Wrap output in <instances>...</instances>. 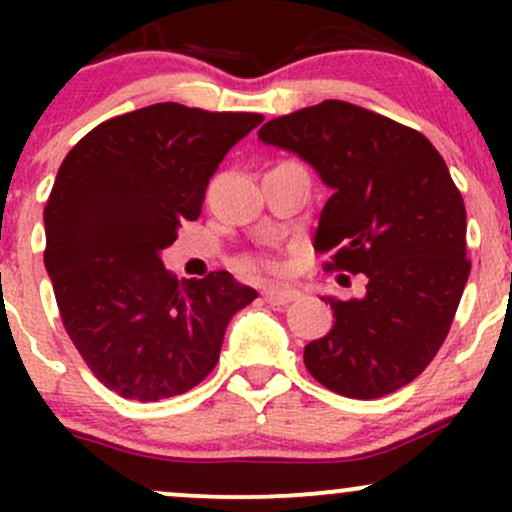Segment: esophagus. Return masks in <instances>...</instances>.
Returning a JSON list of instances; mask_svg holds the SVG:
<instances>
[{
    "mask_svg": "<svg viewBox=\"0 0 512 512\" xmlns=\"http://www.w3.org/2000/svg\"><path fill=\"white\" fill-rule=\"evenodd\" d=\"M262 298L269 305H289L293 301H298L301 293L296 289H289V286H267V289L262 291Z\"/></svg>",
    "mask_w": 512,
    "mask_h": 512,
    "instance_id": "esophagus-1",
    "label": "esophagus"
}]
</instances>
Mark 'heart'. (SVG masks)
<instances>
[{
  "instance_id": "b5f03b06",
  "label": "heart",
  "mask_w": 512,
  "mask_h": 512,
  "mask_svg": "<svg viewBox=\"0 0 512 512\" xmlns=\"http://www.w3.org/2000/svg\"><path fill=\"white\" fill-rule=\"evenodd\" d=\"M257 264V267H262V269H269V272H272V269H276V262L274 260H269V257H257V260H252Z\"/></svg>"
}]
</instances>
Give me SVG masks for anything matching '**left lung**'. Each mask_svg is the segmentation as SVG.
I'll list each match as a JSON object with an SVG mask.
<instances>
[{
	"label": "left lung",
	"instance_id": "1",
	"mask_svg": "<svg viewBox=\"0 0 512 512\" xmlns=\"http://www.w3.org/2000/svg\"><path fill=\"white\" fill-rule=\"evenodd\" d=\"M257 137L332 187L315 231L327 272L366 274L361 298H322L334 327L305 346L308 373L351 399L409 385L448 337L472 267L467 211L443 156L416 129L344 101L276 117Z\"/></svg>",
	"mask_w": 512,
	"mask_h": 512
}]
</instances>
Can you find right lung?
Segmentation results:
<instances>
[{
	"mask_svg": "<svg viewBox=\"0 0 512 512\" xmlns=\"http://www.w3.org/2000/svg\"><path fill=\"white\" fill-rule=\"evenodd\" d=\"M264 117L156 103L105 120L62 161L45 204V269L62 325L108 390L158 402L202 383L257 291L228 272L178 279L161 262L202 214L223 156Z\"/></svg>",
	"mask_w": 512,
	"mask_h": 512,
	"instance_id": "add662e5",
	"label": "right lung"
}]
</instances>
